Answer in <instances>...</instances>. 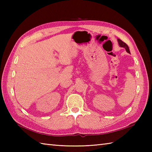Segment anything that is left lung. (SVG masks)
Returning <instances> with one entry per match:
<instances>
[{"label": "left lung", "mask_w": 152, "mask_h": 152, "mask_svg": "<svg viewBox=\"0 0 152 152\" xmlns=\"http://www.w3.org/2000/svg\"><path fill=\"white\" fill-rule=\"evenodd\" d=\"M118 44L119 45V46L121 47V48H124L126 51H127V53H130V51H129V48L127 44H126L125 42H124L122 40H121L120 39H118Z\"/></svg>", "instance_id": "1"}]
</instances>
